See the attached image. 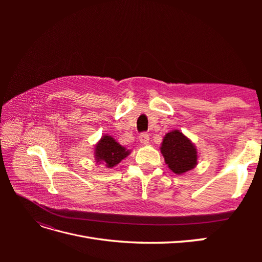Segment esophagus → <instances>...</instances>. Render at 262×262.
Instances as JSON below:
<instances>
[{
	"instance_id": "34e87169",
	"label": "esophagus",
	"mask_w": 262,
	"mask_h": 262,
	"mask_svg": "<svg viewBox=\"0 0 262 262\" xmlns=\"http://www.w3.org/2000/svg\"><path fill=\"white\" fill-rule=\"evenodd\" d=\"M139 139H140V142H141L142 144H147L148 142H149V136H148V133H146V132L141 133Z\"/></svg>"
}]
</instances>
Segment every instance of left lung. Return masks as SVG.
Wrapping results in <instances>:
<instances>
[{"label":"left lung","instance_id":"obj_1","mask_svg":"<svg viewBox=\"0 0 262 262\" xmlns=\"http://www.w3.org/2000/svg\"><path fill=\"white\" fill-rule=\"evenodd\" d=\"M161 150L166 164L175 173L180 175L194 168L198 158L196 149L178 130L166 134Z\"/></svg>","mask_w":262,"mask_h":262}]
</instances>
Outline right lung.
I'll return each mask as SVG.
<instances>
[{
    "label": "right lung",
    "mask_w": 262,
    "mask_h": 262,
    "mask_svg": "<svg viewBox=\"0 0 262 262\" xmlns=\"http://www.w3.org/2000/svg\"><path fill=\"white\" fill-rule=\"evenodd\" d=\"M129 155V150L114 140L112 137H102L95 148V156L98 162L105 163L107 167H114L125 156Z\"/></svg>",
    "instance_id": "1"
}]
</instances>
